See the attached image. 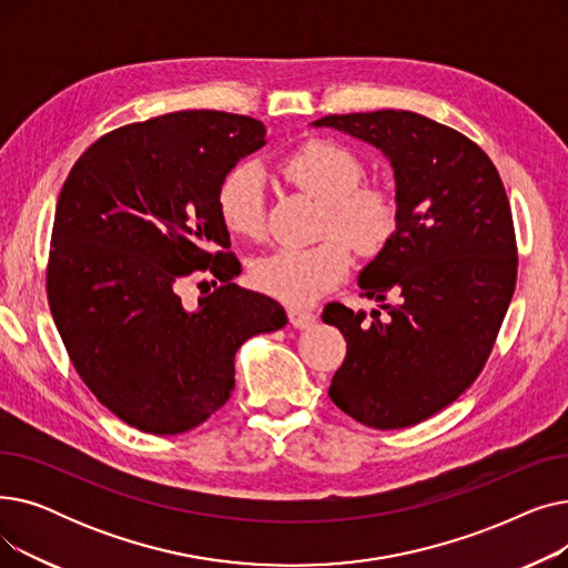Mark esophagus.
Masks as SVG:
<instances>
[{"mask_svg": "<svg viewBox=\"0 0 568 568\" xmlns=\"http://www.w3.org/2000/svg\"><path fill=\"white\" fill-rule=\"evenodd\" d=\"M315 320H317V315L311 313V311H304V308L290 311V322H292V326H296V329H308V326H311Z\"/></svg>", "mask_w": 568, "mask_h": 568, "instance_id": "34e87169", "label": "esophagus"}]
</instances>
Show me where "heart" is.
<instances>
[{"label":"heart","instance_id":"heart-1","mask_svg":"<svg viewBox=\"0 0 568 568\" xmlns=\"http://www.w3.org/2000/svg\"><path fill=\"white\" fill-rule=\"evenodd\" d=\"M290 184L324 202V239L311 248H276L253 264V283L290 306L315 304L347 274L354 251L377 255L398 227L392 191L362 184L364 163L352 149L332 140H308L281 163ZM219 214L225 227L246 239L264 232V184L255 168L232 170L219 189Z\"/></svg>","mask_w":568,"mask_h":568}]
</instances>
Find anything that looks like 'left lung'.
<instances>
[{"instance_id": "8db88e82", "label": "left lung", "mask_w": 568, "mask_h": 568, "mask_svg": "<svg viewBox=\"0 0 568 568\" xmlns=\"http://www.w3.org/2000/svg\"><path fill=\"white\" fill-rule=\"evenodd\" d=\"M334 129L379 149L396 182L398 227L359 274L386 317L326 304L347 341L329 396L379 430L419 424L481 373L516 287L509 197L484 149L407 110L329 114Z\"/></svg>"}]
</instances>
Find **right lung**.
Wrapping results in <instances>:
<instances>
[{"label": "right lung", "instance_id": "1", "mask_svg": "<svg viewBox=\"0 0 568 568\" xmlns=\"http://www.w3.org/2000/svg\"><path fill=\"white\" fill-rule=\"evenodd\" d=\"M266 144L257 119L170 112L97 140L59 193L48 302L92 394L129 426L179 435L234 389V354L287 324L272 296L232 283L219 189ZM212 273L224 285L186 310L175 283Z\"/></svg>", "mask_w": 568, "mask_h": 568}]
</instances>
